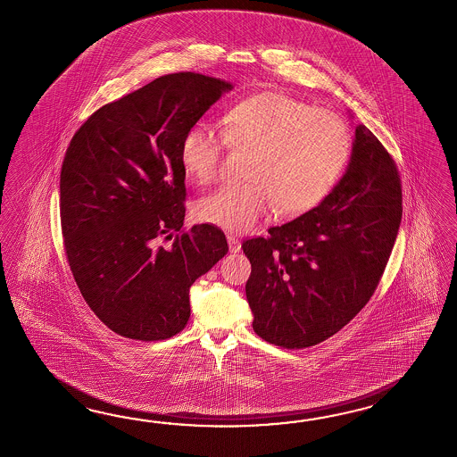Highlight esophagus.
I'll list each match as a JSON object with an SVG mask.
<instances>
[{
	"label": "esophagus",
	"instance_id": "obj_1",
	"mask_svg": "<svg viewBox=\"0 0 457 457\" xmlns=\"http://www.w3.org/2000/svg\"><path fill=\"white\" fill-rule=\"evenodd\" d=\"M227 240H228V250H230V253H238V252H240V248H242L240 240H238V238H235L232 235H228V237H227Z\"/></svg>",
	"mask_w": 457,
	"mask_h": 457
}]
</instances>
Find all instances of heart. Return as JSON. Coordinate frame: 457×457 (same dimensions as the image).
<instances>
[{
    "label": "heart",
    "instance_id": "1",
    "mask_svg": "<svg viewBox=\"0 0 457 457\" xmlns=\"http://www.w3.org/2000/svg\"><path fill=\"white\" fill-rule=\"evenodd\" d=\"M252 147L248 182L228 184L195 204L194 213L232 234L280 215L313 209L337 184L350 157V132L335 112L287 94H253L228 107L220 132L197 120L180 141V164L199 184L219 176L225 149Z\"/></svg>",
    "mask_w": 457,
    "mask_h": 457
}]
</instances>
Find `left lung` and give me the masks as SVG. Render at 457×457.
<instances>
[{"mask_svg":"<svg viewBox=\"0 0 457 457\" xmlns=\"http://www.w3.org/2000/svg\"><path fill=\"white\" fill-rule=\"evenodd\" d=\"M398 169L385 145L356 126L345 176L292 222L248 238L246 300L260 338L288 350L333 337L373 296L403 215Z\"/></svg>","mask_w":457,"mask_h":457,"instance_id":"8db88e82","label":"left lung"}]
</instances>
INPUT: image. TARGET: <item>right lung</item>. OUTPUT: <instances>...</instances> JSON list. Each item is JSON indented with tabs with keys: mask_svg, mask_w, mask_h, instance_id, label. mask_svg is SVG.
Listing matches in <instances>:
<instances>
[{
	"mask_svg": "<svg viewBox=\"0 0 457 457\" xmlns=\"http://www.w3.org/2000/svg\"><path fill=\"white\" fill-rule=\"evenodd\" d=\"M230 89L199 72L161 76L97 109L71 139L59 180L66 257L86 303L120 337L182 331L192 283L228 252L219 227L182 228L180 141Z\"/></svg>",
	"mask_w": 457,
	"mask_h": 457,
	"instance_id": "obj_1",
	"label": "right lung"
}]
</instances>
